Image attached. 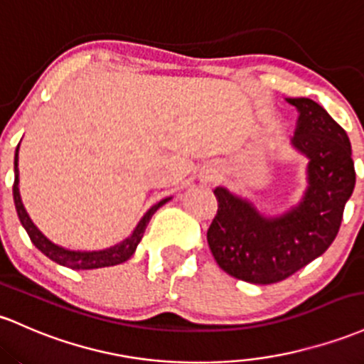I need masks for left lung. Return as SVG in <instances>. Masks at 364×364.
<instances>
[{"instance_id":"obj_1","label":"left lung","mask_w":364,"mask_h":364,"mask_svg":"<svg viewBox=\"0 0 364 364\" xmlns=\"http://www.w3.org/2000/svg\"><path fill=\"white\" fill-rule=\"evenodd\" d=\"M289 102L299 109L292 143L309 157L304 200L282 218L264 219L250 203L215 188L218 213L207 230L218 266L230 277L257 285L289 278L328 249L356 183L346 131L313 100Z\"/></svg>"}]
</instances>
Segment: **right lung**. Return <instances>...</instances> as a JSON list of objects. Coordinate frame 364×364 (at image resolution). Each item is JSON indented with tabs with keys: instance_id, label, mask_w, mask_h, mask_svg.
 <instances>
[{
	"instance_id": "right-lung-1",
	"label": "right lung",
	"mask_w": 364,
	"mask_h": 364,
	"mask_svg": "<svg viewBox=\"0 0 364 364\" xmlns=\"http://www.w3.org/2000/svg\"><path fill=\"white\" fill-rule=\"evenodd\" d=\"M14 202H15V209H17L20 223H22V226L26 228L27 235H29L31 242L34 243L36 249L41 250L46 257H50L51 261H55L57 264L72 267V269H95V267L115 266V264H121L124 261H127V259L134 254V250H136V245L143 238V233H145V228L149 225L151 215L155 214V210H157L159 207H162L164 203L167 202V198L166 200L155 203L149 213L143 215V219L138 223L136 230L133 231V235H131L129 238H126L122 243H119V245H114L105 250H98V252H79V250L63 249V247L55 245L53 242L48 240L45 235L34 226V223L31 221L29 215L26 213V209H23L22 200H20V193H18V146H17V150H15Z\"/></svg>"
}]
</instances>
